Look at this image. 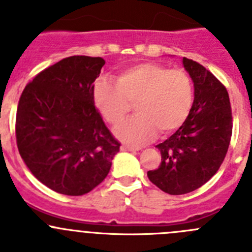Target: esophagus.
Instances as JSON below:
<instances>
[{
    "instance_id": "esophagus-1",
    "label": "esophagus",
    "mask_w": 252,
    "mask_h": 252,
    "mask_svg": "<svg viewBox=\"0 0 252 252\" xmlns=\"http://www.w3.org/2000/svg\"><path fill=\"white\" fill-rule=\"evenodd\" d=\"M121 149L124 150V152H138V150H140V148L130 147V145H123V147H122Z\"/></svg>"
}]
</instances>
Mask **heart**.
<instances>
[{
	"instance_id": "obj_1",
	"label": "heart",
	"mask_w": 252,
	"mask_h": 252,
	"mask_svg": "<svg viewBox=\"0 0 252 252\" xmlns=\"http://www.w3.org/2000/svg\"><path fill=\"white\" fill-rule=\"evenodd\" d=\"M194 102V86L184 69L159 63H139L122 70L113 82L102 78L94 86V103L108 123L118 124L135 107L137 115L115 128V135L131 145L168 135L184 124Z\"/></svg>"
}]
</instances>
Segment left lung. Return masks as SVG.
Listing matches in <instances>:
<instances>
[{
  "label": "left lung",
  "mask_w": 252,
  "mask_h": 252,
  "mask_svg": "<svg viewBox=\"0 0 252 252\" xmlns=\"http://www.w3.org/2000/svg\"><path fill=\"white\" fill-rule=\"evenodd\" d=\"M194 82L189 117L175 133L157 145L161 163L148 171L154 185L170 195L194 191L210 180L226 157L232 134V113L224 84L200 63L183 58Z\"/></svg>",
  "instance_id": "obj_1"
}]
</instances>
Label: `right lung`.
Segmentation results:
<instances>
[{
  "label": "right lung",
  "mask_w": 252,
  "mask_h": 252,
  "mask_svg": "<svg viewBox=\"0 0 252 252\" xmlns=\"http://www.w3.org/2000/svg\"><path fill=\"white\" fill-rule=\"evenodd\" d=\"M105 61L72 56L39 72L21 94L16 114L20 155L37 179L78 196L108 175L121 143L94 105V81Z\"/></svg>",
  "instance_id": "right-lung-1"
}]
</instances>
